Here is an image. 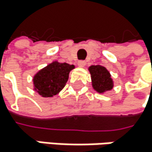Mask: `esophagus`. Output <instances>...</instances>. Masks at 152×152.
Here are the masks:
<instances>
[{"instance_id": "esophagus-1", "label": "esophagus", "mask_w": 152, "mask_h": 152, "mask_svg": "<svg viewBox=\"0 0 152 152\" xmlns=\"http://www.w3.org/2000/svg\"><path fill=\"white\" fill-rule=\"evenodd\" d=\"M77 66H78L79 67H84V66H86V62H85V61H83V60L78 61V62H77Z\"/></svg>"}]
</instances>
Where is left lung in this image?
<instances>
[{
    "instance_id": "left-lung-1",
    "label": "left lung",
    "mask_w": 152,
    "mask_h": 152,
    "mask_svg": "<svg viewBox=\"0 0 152 152\" xmlns=\"http://www.w3.org/2000/svg\"><path fill=\"white\" fill-rule=\"evenodd\" d=\"M91 75L92 86L94 91L99 94H104L113 88V80L110 72L100 65L91 66L88 67Z\"/></svg>"
}]
</instances>
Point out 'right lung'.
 Here are the masks:
<instances>
[{
  "label": "right lung",
  "mask_w": 152,
  "mask_h": 152,
  "mask_svg": "<svg viewBox=\"0 0 152 152\" xmlns=\"http://www.w3.org/2000/svg\"><path fill=\"white\" fill-rule=\"evenodd\" d=\"M74 65L53 61L33 77V90L42 97H53L60 93L68 80Z\"/></svg>",
  "instance_id": "1"
}]
</instances>
